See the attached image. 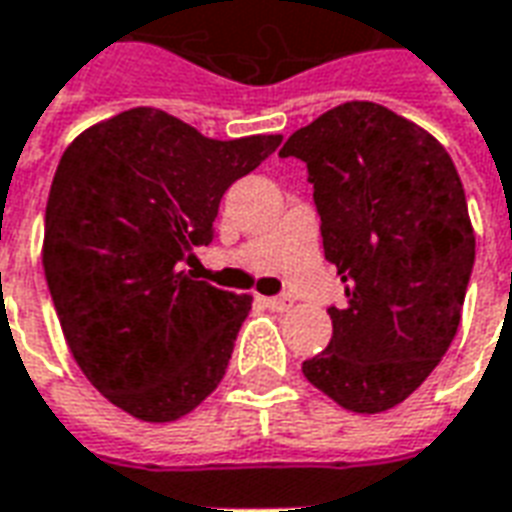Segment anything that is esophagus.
I'll list each match as a JSON object with an SVG mask.
<instances>
[{
    "mask_svg": "<svg viewBox=\"0 0 512 512\" xmlns=\"http://www.w3.org/2000/svg\"><path fill=\"white\" fill-rule=\"evenodd\" d=\"M263 304H266L268 310H277V312H282V310H290V299L288 296H263Z\"/></svg>",
    "mask_w": 512,
    "mask_h": 512,
    "instance_id": "obj_1",
    "label": "esophagus"
}]
</instances>
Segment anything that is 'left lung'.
Returning a JSON list of instances; mask_svg holds the SVG:
<instances>
[{
    "label": "left lung",
    "instance_id": "obj_1",
    "mask_svg": "<svg viewBox=\"0 0 512 512\" xmlns=\"http://www.w3.org/2000/svg\"><path fill=\"white\" fill-rule=\"evenodd\" d=\"M307 164L323 255L345 282L332 340L301 365L356 414L403 403L447 354L474 266V230L450 153L373 101H348L290 136Z\"/></svg>",
    "mask_w": 512,
    "mask_h": 512
}]
</instances>
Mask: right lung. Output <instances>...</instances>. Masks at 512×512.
Returning a JSON list of instances; mask_svg holds the SVG:
<instances>
[{
    "label": "right lung",
    "instance_id": "add662e5",
    "mask_svg": "<svg viewBox=\"0 0 512 512\" xmlns=\"http://www.w3.org/2000/svg\"><path fill=\"white\" fill-rule=\"evenodd\" d=\"M279 142L208 139L136 106L62 153L46 202L43 271L76 365L131 417L180 419L222 381L252 296L194 279L183 263L213 241L224 191Z\"/></svg>",
    "mask_w": 512,
    "mask_h": 512
}]
</instances>
